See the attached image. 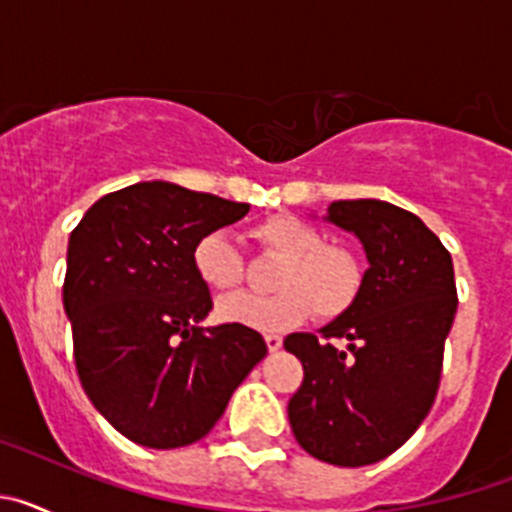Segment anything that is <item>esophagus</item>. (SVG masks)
I'll use <instances>...</instances> for the list:
<instances>
[{
  "label": "esophagus",
  "mask_w": 512,
  "mask_h": 512,
  "mask_svg": "<svg viewBox=\"0 0 512 512\" xmlns=\"http://www.w3.org/2000/svg\"><path fill=\"white\" fill-rule=\"evenodd\" d=\"M264 341H266V348H269L271 354H274V351H279V348H282V336H274V333H266Z\"/></svg>",
  "instance_id": "1"
}]
</instances>
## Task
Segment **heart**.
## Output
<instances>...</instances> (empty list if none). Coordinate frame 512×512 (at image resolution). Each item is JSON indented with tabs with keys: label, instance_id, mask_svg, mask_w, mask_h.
Masks as SVG:
<instances>
[{
	"label": "heart",
	"instance_id": "b5f03b06",
	"mask_svg": "<svg viewBox=\"0 0 512 512\" xmlns=\"http://www.w3.org/2000/svg\"><path fill=\"white\" fill-rule=\"evenodd\" d=\"M261 253L277 256L271 295H233L220 300L217 315L253 330H287L315 312L333 320L354 305L364 284V266L354 248L323 241V233L295 215H271L251 228ZM192 266L215 292L238 289L246 277L241 253L223 230L205 233L192 248Z\"/></svg>",
	"mask_w": 512,
	"mask_h": 512
}]
</instances>
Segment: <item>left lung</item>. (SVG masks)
<instances>
[{"instance_id": "obj_1", "label": "left lung", "mask_w": 512, "mask_h": 512, "mask_svg": "<svg viewBox=\"0 0 512 512\" xmlns=\"http://www.w3.org/2000/svg\"><path fill=\"white\" fill-rule=\"evenodd\" d=\"M328 220L356 233L369 269L354 305L320 338H284L305 369L287 413L307 454L336 467H366L400 449L436 402L459 302L454 264L418 215L390 202L338 200Z\"/></svg>"}]
</instances>
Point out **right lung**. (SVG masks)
<instances>
[{
    "instance_id": "right-lung-1",
    "label": "right lung",
    "mask_w": 512,
    "mask_h": 512,
    "mask_svg": "<svg viewBox=\"0 0 512 512\" xmlns=\"http://www.w3.org/2000/svg\"><path fill=\"white\" fill-rule=\"evenodd\" d=\"M248 207L138 182L104 194L71 230L63 310L79 382L104 420L140 446L205 438L266 356L253 328H202L212 297L192 266L194 243Z\"/></svg>"
}]
</instances>
